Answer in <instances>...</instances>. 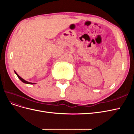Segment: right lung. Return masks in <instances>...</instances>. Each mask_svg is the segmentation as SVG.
Returning <instances> with one entry per match:
<instances>
[{"label":"right lung","instance_id":"obj_1","mask_svg":"<svg viewBox=\"0 0 134 134\" xmlns=\"http://www.w3.org/2000/svg\"><path fill=\"white\" fill-rule=\"evenodd\" d=\"M14 72H15V74L17 75L18 78L20 80H21L23 83H26V84H36V83H31V82H27V81L25 80V79H23V78H21V76H19V75H18V74L17 73V72H16L15 71H14Z\"/></svg>","mask_w":134,"mask_h":134}]
</instances>
